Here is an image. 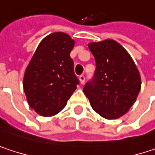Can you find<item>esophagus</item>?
Listing matches in <instances>:
<instances>
[{
	"instance_id": "obj_1",
	"label": "esophagus",
	"mask_w": 155,
	"mask_h": 155,
	"mask_svg": "<svg viewBox=\"0 0 155 155\" xmlns=\"http://www.w3.org/2000/svg\"><path fill=\"white\" fill-rule=\"evenodd\" d=\"M78 79H79V82H80V84H84L85 83V76H83V75H81V76H79L78 77Z\"/></svg>"
}]
</instances>
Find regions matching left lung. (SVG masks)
Instances as JSON below:
<instances>
[{
	"mask_svg": "<svg viewBox=\"0 0 155 155\" xmlns=\"http://www.w3.org/2000/svg\"><path fill=\"white\" fill-rule=\"evenodd\" d=\"M88 48L97 68L93 79L83 91L98 115L117 119L129 111L138 97L140 73L129 53L114 39L90 42Z\"/></svg>",
	"mask_w": 155,
	"mask_h": 155,
	"instance_id": "1",
	"label": "left lung"
}]
</instances>
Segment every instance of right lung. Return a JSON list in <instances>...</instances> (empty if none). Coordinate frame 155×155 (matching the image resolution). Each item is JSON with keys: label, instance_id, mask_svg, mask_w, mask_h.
<instances>
[{"label": "right lung", "instance_id": "add662e5", "mask_svg": "<svg viewBox=\"0 0 155 155\" xmlns=\"http://www.w3.org/2000/svg\"><path fill=\"white\" fill-rule=\"evenodd\" d=\"M75 41L67 33L54 32L40 41L23 77L30 107L42 116L59 113L79 84L69 54Z\"/></svg>", "mask_w": 155, "mask_h": 155}]
</instances>
